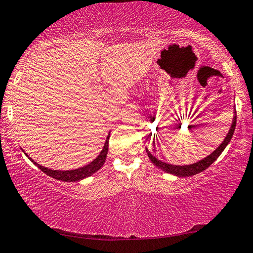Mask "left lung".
<instances>
[{"label": "left lung", "mask_w": 253, "mask_h": 253, "mask_svg": "<svg viewBox=\"0 0 253 253\" xmlns=\"http://www.w3.org/2000/svg\"><path fill=\"white\" fill-rule=\"evenodd\" d=\"M235 127H236V111H235V116L233 118V124H232V127H230L229 129V133L227 134V136L225 140L221 144L219 145L218 149L214 150L212 152L211 155L208 156V157L202 159V161H199L195 164H191V165H184V166H179V165H170V164H167V163H164L162 161H158L157 158L155 157V156H152L149 150L147 149V152H148V156L149 158H150V161L155 164L156 166L159 167V169H163L164 172L166 173H170V174H174V175H177V176H191V175H195V174L197 173H201L203 170H205L208 167L211 165L213 162L216 161V158L219 157L220 155H221V152L225 150V148L227 147V144L229 143L230 140H232L233 137V134L235 131Z\"/></svg>", "instance_id": "obj_1"}]
</instances>
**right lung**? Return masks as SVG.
Masks as SVG:
<instances>
[{
  "mask_svg": "<svg viewBox=\"0 0 253 253\" xmlns=\"http://www.w3.org/2000/svg\"><path fill=\"white\" fill-rule=\"evenodd\" d=\"M109 138H110V136L106 137L104 147H103V150L101 151V154L97 156V158L94 159V161H92L90 164H88V165H86V166L80 167V169H72V170H55V169H47V167L39 165V164L35 163L33 159L28 157L26 154L25 155H26L27 157L31 159V162H33L35 165H37L39 169L42 170V172L47 174V175L54 177V179L60 180V181H66V182H76V181H80V180L84 179V177L92 175V174H94L95 172H97V170L101 169L103 165H104L106 155H108Z\"/></svg>",
  "mask_w": 253,
  "mask_h": 253,
  "instance_id": "right-lung-1",
  "label": "right lung"
}]
</instances>
